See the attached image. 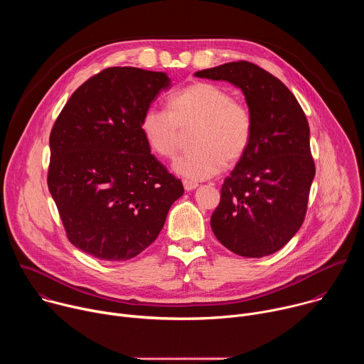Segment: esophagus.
Returning a JSON list of instances; mask_svg holds the SVG:
<instances>
[{
	"label": "esophagus",
	"mask_w": 364,
	"mask_h": 364,
	"mask_svg": "<svg viewBox=\"0 0 364 364\" xmlns=\"http://www.w3.org/2000/svg\"><path fill=\"white\" fill-rule=\"evenodd\" d=\"M183 186H184V188H186L187 191H191V190H194V188H197V187H198V184H197V183L190 181V180H183Z\"/></svg>",
	"instance_id": "esophagus-1"
}]
</instances>
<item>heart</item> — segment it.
<instances>
[{"mask_svg":"<svg viewBox=\"0 0 364 364\" xmlns=\"http://www.w3.org/2000/svg\"><path fill=\"white\" fill-rule=\"evenodd\" d=\"M193 128L194 148L176 160L174 171L200 181L216 176L225 163L235 164L243 157L253 136V115L225 86L193 82L168 99L167 111L149 108L139 121L146 145L161 159H173L183 134Z\"/></svg>","mask_w":364,"mask_h":364,"instance_id":"heart-1","label":"heart"}]
</instances>
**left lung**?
<instances>
[{
	"label": "left lung",
	"instance_id": "left-lung-1",
	"mask_svg": "<svg viewBox=\"0 0 364 364\" xmlns=\"http://www.w3.org/2000/svg\"><path fill=\"white\" fill-rule=\"evenodd\" d=\"M194 75L240 87L253 115L252 142L225 178L212 230L236 255L268 256L292 239L306 215L316 164L305 114L292 92L255 63L239 60Z\"/></svg>",
	"mask_w": 364,
	"mask_h": 364
}]
</instances>
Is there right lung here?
<instances>
[{
	"label": "right lung",
	"instance_id": "obj_1",
	"mask_svg": "<svg viewBox=\"0 0 364 364\" xmlns=\"http://www.w3.org/2000/svg\"><path fill=\"white\" fill-rule=\"evenodd\" d=\"M167 87L163 72L108 68L73 92L51 128L48 190L70 243L102 261L139 255L184 193L139 129Z\"/></svg>",
	"mask_w": 364,
	"mask_h": 364
}]
</instances>
